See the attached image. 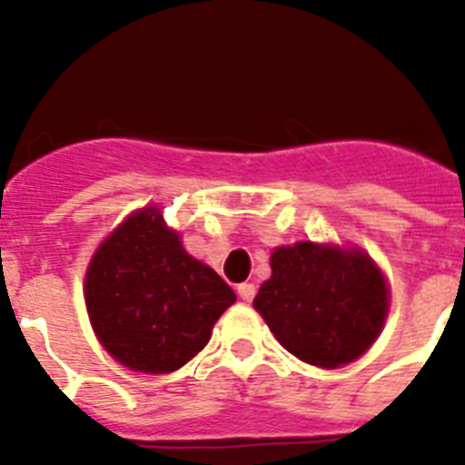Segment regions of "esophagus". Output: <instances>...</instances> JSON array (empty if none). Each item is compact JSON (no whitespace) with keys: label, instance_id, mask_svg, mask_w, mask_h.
Segmentation results:
<instances>
[{"label":"esophagus","instance_id":"esophagus-1","mask_svg":"<svg viewBox=\"0 0 465 465\" xmlns=\"http://www.w3.org/2000/svg\"><path fill=\"white\" fill-rule=\"evenodd\" d=\"M237 295H240L242 300H246V302H252L253 295H256V286H253L252 282H244L237 286Z\"/></svg>","mask_w":465,"mask_h":465}]
</instances>
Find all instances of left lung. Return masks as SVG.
I'll list each match as a JSON object with an SVG mask.
<instances>
[{"instance_id": "1", "label": "left lung", "mask_w": 465, "mask_h": 465, "mask_svg": "<svg viewBox=\"0 0 465 465\" xmlns=\"http://www.w3.org/2000/svg\"><path fill=\"white\" fill-rule=\"evenodd\" d=\"M272 277L253 307L286 351L319 368L359 359L375 342L389 310V289L359 249L314 242L274 249Z\"/></svg>"}]
</instances>
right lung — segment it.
Listing matches in <instances>:
<instances>
[{"mask_svg":"<svg viewBox=\"0 0 465 465\" xmlns=\"http://www.w3.org/2000/svg\"><path fill=\"white\" fill-rule=\"evenodd\" d=\"M235 291L188 256L155 207L133 213L97 249L85 307L104 349L130 371H179L209 342Z\"/></svg>","mask_w":465,"mask_h":465,"instance_id":"right-lung-1","label":"right lung"}]
</instances>
